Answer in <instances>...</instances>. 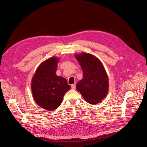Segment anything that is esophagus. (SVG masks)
Segmentation results:
<instances>
[{
  "label": "esophagus",
  "mask_w": 147,
  "mask_h": 147,
  "mask_svg": "<svg viewBox=\"0 0 147 147\" xmlns=\"http://www.w3.org/2000/svg\"><path fill=\"white\" fill-rule=\"evenodd\" d=\"M76 84H71V89L75 90V89H76Z\"/></svg>",
  "instance_id": "34e87169"
}]
</instances>
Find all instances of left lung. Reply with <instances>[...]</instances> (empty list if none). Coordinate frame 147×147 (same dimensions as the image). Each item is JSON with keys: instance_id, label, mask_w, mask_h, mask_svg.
I'll list each match as a JSON object with an SVG mask.
<instances>
[{"instance_id": "obj_1", "label": "left lung", "mask_w": 147, "mask_h": 147, "mask_svg": "<svg viewBox=\"0 0 147 147\" xmlns=\"http://www.w3.org/2000/svg\"><path fill=\"white\" fill-rule=\"evenodd\" d=\"M83 71L82 80L76 84L77 90L91 104H96L105 98L108 91V78L100 61L94 56L82 53L76 55Z\"/></svg>"}]
</instances>
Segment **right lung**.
Instances as JSON below:
<instances>
[{"instance_id": "1", "label": "right lung", "mask_w": 147, "mask_h": 147, "mask_svg": "<svg viewBox=\"0 0 147 147\" xmlns=\"http://www.w3.org/2000/svg\"><path fill=\"white\" fill-rule=\"evenodd\" d=\"M58 59L51 57L38 67L33 76L32 90L36 104L52 111L61 104L64 95L70 89L65 78L57 76Z\"/></svg>"}]
</instances>
